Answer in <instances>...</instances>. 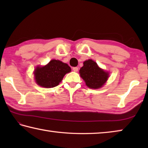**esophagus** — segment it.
<instances>
[{"label": "esophagus", "mask_w": 148, "mask_h": 148, "mask_svg": "<svg viewBox=\"0 0 148 148\" xmlns=\"http://www.w3.org/2000/svg\"><path fill=\"white\" fill-rule=\"evenodd\" d=\"M73 71H74V72H77L78 71V68H77V67H74L73 69Z\"/></svg>", "instance_id": "34e87169"}]
</instances>
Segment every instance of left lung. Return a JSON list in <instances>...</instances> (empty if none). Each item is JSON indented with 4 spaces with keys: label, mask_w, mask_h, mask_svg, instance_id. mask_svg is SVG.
<instances>
[{
    "label": "left lung",
    "mask_w": 148,
    "mask_h": 148,
    "mask_svg": "<svg viewBox=\"0 0 148 148\" xmlns=\"http://www.w3.org/2000/svg\"><path fill=\"white\" fill-rule=\"evenodd\" d=\"M80 76L86 86L91 89H99L104 86L109 77V73L100 68L96 62L88 59L84 62L79 70Z\"/></svg>",
    "instance_id": "1"
}]
</instances>
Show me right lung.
<instances>
[{"label": "right lung", "instance_id": "add662e5", "mask_svg": "<svg viewBox=\"0 0 148 148\" xmlns=\"http://www.w3.org/2000/svg\"><path fill=\"white\" fill-rule=\"evenodd\" d=\"M71 71V67L66 63L53 59L45 66H38L35 69L34 79L40 86L52 88L58 86L64 75Z\"/></svg>", "mask_w": 148, "mask_h": 148}]
</instances>
